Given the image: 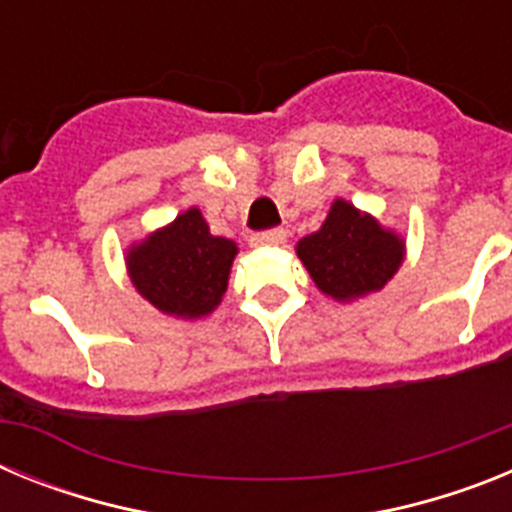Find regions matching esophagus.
Masks as SVG:
<instances>
[{"label":"esophagus","instance_id":"obj_1","mask_svg":"<svg viewBox=\"0 0 512 512\" xmlns=\"http://www.w3.org/2000/svg\"><path fill=\"white\" fill-rule=\"evenodd\" d=\"M284 238H287V233L282 228L261 230V233L251 235V246H279V243H284Z\"/></svg>","mask_w":512,"mask_h":512}]
</instances>
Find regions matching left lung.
I'll return each instance as SVG.
<instances>
[{
    "label": "left lung",
    "mask_w": 512,
    "mask_h": 512,
    "mask_svg": "<svg viewBox=\"0 0 512 512\" xmlns=\"http://www.w3.org/2000/svg\"><path fill=\"white\" fill-rule=\"evenodd\" d=\"M295 251L325 297L356 302L384 289L400 271L408 248L397 230L336 197L320 230L300 238Z\"/></svg>",
    "instance_id": "8db88e82"
}]
</instances>
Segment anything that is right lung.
Listing matches in <instances>:
<instances>
[{
  "mask_svg": "<svg viewBox=\"0 0 512 512\" xmlns=\"http://www.w3.org/2000/svg\"><path fill=\"white\" fill-rule=\"evenodd\" d=\"M235 256V241L212 235L200 207H189L169 225L130 243L125 269L135 292L158 312L200 320L223 302Z\"/></svg>",
  "mask_w": 512,
  "mask_h": 512,
  "instance_id": "obj_1",
  "label": "right lung"
}]
</instances>
